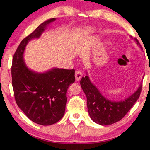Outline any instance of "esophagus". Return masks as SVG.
<instances>
[{
  "instance_id": "esophagus-1",
  "label": "esophagus",
  "mask_w": 150,
  "mask_h": 150,
  "mask_svg": "<svg viewBox=\"0 0 150 150\" xmlns=\"http://www.w3.org/2000/svg\"><path fill=\"white\" fill-rule=\"evenodd\" d=\"M82 72L81 71H79V70H78V71H75V77L76 81H79V80H80V79L82 77Z\"/></svg>"
}]
</instances>
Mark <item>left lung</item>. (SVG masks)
<instances>
[{
  "label": "left lung",
  "instance_id": "8db88e82",
  "mask_svg": "<svg viewBox=\"0 0 150 150\" xmlns=\"http://www.w3.org/2000/svg\"><path fill=\"white\" fill-rule=\"evenodd\" d=\"M134 40L142 49L138 40L135 38ZM81 86L87 98V107L90 118L93 122L102 126L111 125L122 119L137 100L142 90L141 83L137 90L124 100H109L92 83L87 71L86 75L81 79Z\"/></svg>",
  "mask_w": 150,
  "mask_h": 150
}]
</instances>
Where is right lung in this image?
I'll use <instances>...</instances> for the list:
<instances>
[{
    "label": "right lung",
    "mask_w": 150,
    "mask_h": 150,
    "mask_svg": "<svg viewBox=\"0 0 150 150\" xmlns=\"http://www.w3.org/2000/svg\"><path fill=\"white\" fill-rule=\"evenodd\" d=\"M50 18L21 41L13 55L11 66L12 86L16 103L33 122L49 126L58 122L65 113L66 92L75 82V70L54 68L43 73L28 68L24 54L30 40L39 39L50 23Z\"/></svg>",
    "instance_id": "obj_1"
}]
</instances>
